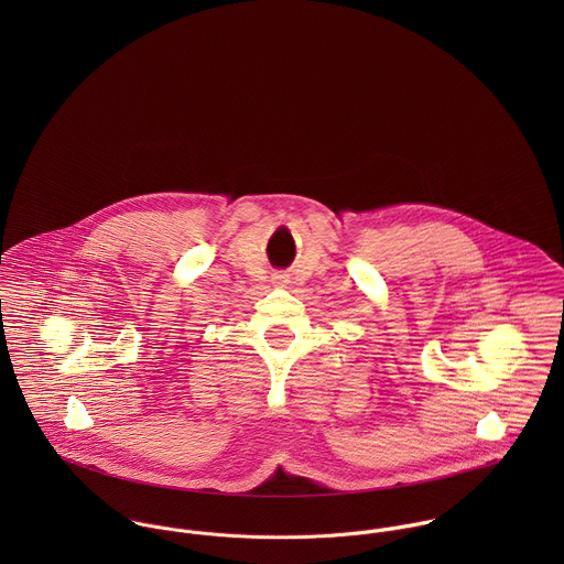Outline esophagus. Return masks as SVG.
Segmentation results:
<instances>
[{
    "mask_svg": "<svg viewBox=\"0 0 564 564\" xmlns=\"http://www.w3.org/2000/svg\"><path fill=\"white\" fill-rule=\"evenodd\" d=\"M286 282H289V275H286V273H275V275H273V284H275V286H284Z\"/></svg>",
    "mask_w": 564,
    "mask_h": 564,
    "instance_id": "1",
    "label": "esophagus"
}]
</instances>
